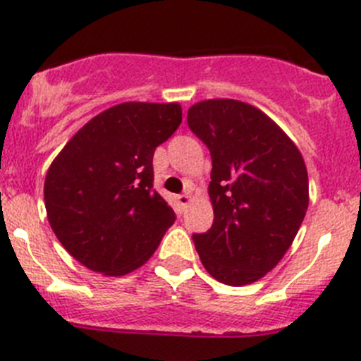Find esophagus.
Instances as JSON below:
<instances>
[{
	"mask_svg": "<svg viewBox=\"0 0 361 361\" xmlns=\"http://www.w3.org/2000/svg\"><path fill=\"white\" fill-rule=\"evenodd\" d=\"M176 201H178V204H180L181 208H187L188 204L192 203V196H190V194H180V196L176 197Z\"/></svg>",
	"mask_w": 361,
	"mask_h": 361,
	"instance_id": "1",
	"label": "esophagus"
}]
</instances>
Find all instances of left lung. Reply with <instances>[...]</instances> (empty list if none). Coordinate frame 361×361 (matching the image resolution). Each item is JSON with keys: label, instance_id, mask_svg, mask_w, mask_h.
Segmentation results:
<instances>
[{"label": "left lung", "instance_id": "8db88e82", "mask_svg": "<svg viewBox=\"0 0 361 361\" xmlns=\"http://www.w3.org/2000/svg\"><path fill=\"white\" fill-rule=\"evenodd\" d=\"M187 123L212 154L214 224L192 237L201 264L224 285L258 281L285 257L308 210L301 151L244 101H200L188 109Z\"/></svg>", "mask_w": 361, "mask_h": 361}]
</instances>
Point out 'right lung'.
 <instances>
[{
	"label": "right lung",
	"mask_w": 361,
	"mask_h": 361,
	"mask_svg": "<svg viewBox=\"0 0 361 361\" xmlns=\"http://www.w3.org/2000/svg\"><path fill=\"white\" fill-rule=\"evenodd\" d=\"M180 123V103L128 101L92 117L56 154L44 204L74 260L104 276L149 260L176 219L153 190V154Z\"/></svg>",
	"instance_id": "add662e5"
}]
</instances>
